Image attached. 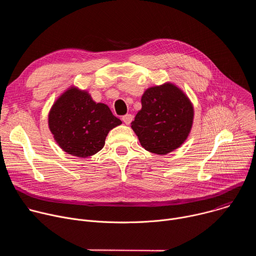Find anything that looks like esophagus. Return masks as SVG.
Wrapping results in <instances>:
<instances>
[{
	"label": "esophagus",
	"instance_id": "esophagus-1",
	"mask_svg": "<svg viewBox=\"0 0 256 256\" xmlns=\"http://www.w3.org/2000/svg\"><path fill=\"white\" fill-rule=\"evenodd\" d=\"M132 118H134V116H132V114H126V116H122V122H124L126 124H130L132 122Z\"/></svg>",
	"mask_w": 256,
	"mask_h": 256
}]
</instances>
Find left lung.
Here are the masks:
<instances>
[{
	"mask_svg": "<svg viewBox=\"0 0 256 256\" xmlns=\"http://www.w3.org/2000/svg\"><path fill=\"white\" fill-rule=\"evenodd\" d=\"M130 126L147 151L166 155L184 144L192 130L194 109L178 86L166 82L146 90Z\"/></svg>",
	"mask_w": 256,
	"mask_h": 256,
	"instance_id": "left-lung-1",
	"label": "left lung"
}]
</instances>
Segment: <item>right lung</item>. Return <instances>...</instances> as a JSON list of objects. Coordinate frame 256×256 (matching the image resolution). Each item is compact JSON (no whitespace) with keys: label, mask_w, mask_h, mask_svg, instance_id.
Returning <instances> with one entry per match:
<instances>
[{"label":"right lung","mask_w":256,"mask_h":256,"mask_svg":"<svg viewBox=\"0 0 256 256\" xmlns=\"http://www.w3.org/2000/svg\"><path fill=\"white\" fill-rule=\"evenodd\" d=\"M122 124L106 104L76 86L64 91L48 112V128L60 148L79 158L98 153L108 132Z\"/></svg>","instance_id":"right-lung-1"}]
</instances>
